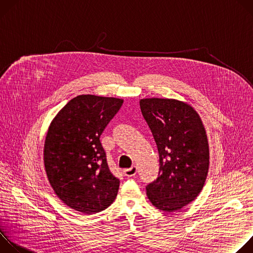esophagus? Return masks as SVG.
<instances>
[{
  "label": "esophagus",
  "instance_id": "esophagus-1",
  "mask_svg": "<svg viewBox=\"0 0 253 253\" xmlns=\"http://www.w3.org/2000/svg\"><path fill=\"white\" fill-rule=\"evenodd\" d=\"M123 172H124L125 176H127V177H132V176L136 175V173H137V167H136V166H132L131 168L124 169Z\"/></svg>",
  "mask_w": 253,
  "mask_h": 253
}]
</instances>
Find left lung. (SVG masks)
I'll return each instance as SVG.
<instances>
[{
  "label": "left lung",
  "instance_id": "obj_1",
  "mask_svg": "<svg viewBox=\"0 0 253 253\" xmlns=\"http://www.w3.org/2000/svg\"><path fill=\"white\" fill-rule=\"evenodd\" d=\"M159 153V173L146 186L151 203L165 212L181 209L203 188L209 148L202 121L193 108L174 99L140 101Z\"/></svg>",
  "mask_w": 253,
  "mask_h": 253
}]
</instances>
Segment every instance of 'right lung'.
<instances>
[{
	"instance_id": "obj_1",
	"label": "right lung",
	"mask_w": 253,
	"mask_h": 253,
	"mask_svg": "<svg viewBox=\"0 0 253 253\" xmlns=\"http://www.w3.org/2000/svg\"><path fill=\"white\" fill-rule=\"evenodd\" d=\"M122 99L80 95L53 119L44 146L49 182L70 208L94 214L115 200L120 181L110 171L100 136Z\"/></svg>"
}]
</instances>
